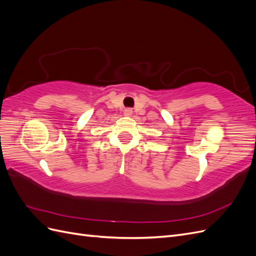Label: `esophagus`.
<instances>
[{
	"instance_id": "obj_1",
	"label": "esophagus",
	"mask_w": 256,
	"mask_h": 256,
	"mask_svg": "<svg viewBox=\"0 0 256 256\" xmlns=\"http://www.w3.org/2000/svg\"><path fill=\"white\" fill-rule=\"evenodd\" d=\"M131 114H132V110H131L130 108H126V109L124 110V115L125 116H130Z\"/></svg>"
}]
</instances>
